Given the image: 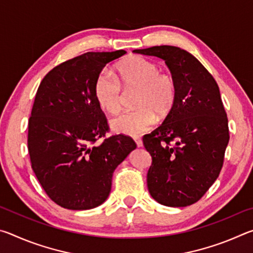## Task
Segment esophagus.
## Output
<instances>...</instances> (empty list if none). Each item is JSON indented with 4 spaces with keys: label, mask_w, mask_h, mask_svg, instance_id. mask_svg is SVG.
Wrapping results in <instances>:
<instances>
[{
    "label": "esophagus",
    "mask_w": 253,
    "mask_h": 253,
    "mask_svg": "<svg viewBox=\"0 0 253 253\" xmlns=\"http://www.w3.org/2000/svg\"><path fill=\"white\" fill-rule=\"evenodd\" d=\"M134 140H135V143H136L137 146H138V147H142L143 146V140L140 139L139 137H135Z\"/></svg>",
    "instance_id": "34e87169"
}]
</instances>
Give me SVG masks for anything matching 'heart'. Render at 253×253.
Returning <instances> with one entry per match:
<instances>
[{"instance_id": "heart-1", "label": "heart", "mask_w": 253, "mask_h": 253, "mask_svg": "<svg viewBox=\"0 0 253 253\" xmlns=\"http://www.w3.org/2000/svg\"><path fill=\"white\" fill-rule=\"evenodd\" d=\"M119 80L113 72L101 70L93 84L96 101L108 114H117L122 108L124 89L137 90L135 107L110 121V127L118 134L135 136L147 131L157 118H166L177 100L178 87L173 75L160 71L156 62L132 55L117 67ZM123 85L122 86L121 84Z\"/></svg>"}]
</instances>
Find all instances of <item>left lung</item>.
Returning a JSON list of instances; mask_svg holds the SVG:
<instances>
[{"instance_id": "obj_1", "label": "left lung", "mask_w": 253, "mask_h": 253, "mask_svg": "<svg viewBox=\"0 0 253 253\" xmlns=\"http://www.w3.org/2000/svg\"><path fill=\"white\" fill-rule=\"evenodd\" d=\"M134 52L164 60L178 87L172 113L143 137L152 156L148 191L166 207L194 204L219 176L230 139L219 85L194 55L177 46L157 45Z\"/></svg>"}]
</instances>
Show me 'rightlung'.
Segmentation results:
<instances>
[{"instance_id": "right-lung-1", "label": "right lung", "mask_w": 253, "mask_h": 253, "mask_svg": "<svg viewBox=\"0 0 253 253\" xmlns=\"http://www.w3.org/2000/svg\"><path fill=\"white\" fill-rule=\"evenodd\" d=\"M125 53L69 59L50 70L38 88L28 126L30 162L46 195L60 207L89 210L104 203L114 170L136 148L129 136L106 137L108 123L93 95L102 68Z\"/></svg>"}]
</instances>
